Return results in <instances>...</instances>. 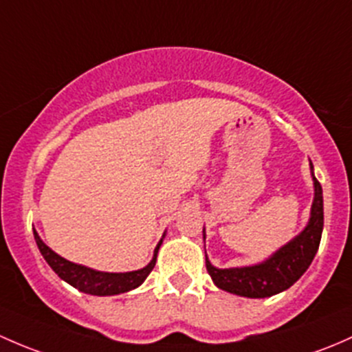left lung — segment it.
I'll list each match as a JSON object with an SVG mask.
<instances>
[{"label": "left lung", "instance_id": "obj_1", "mask_svg": "<svg viewBox=\"0 0 352 352\" xmlns=\"http://www.w3.org/2000/svg\"><path fill=\"white\" fill-rule=\"evenodd\" d=\"M315 198L311 205V215L305 230L281 248L273 257L263 264L234 270H217L206 259V271L213 283L220 289L248 298H264L276 295L289 288L309 270L310 263L317 254L324 229V198L322 186L314 177Z\"/></svg>", "mask_w": 352, "mask_h": 352}]
</instances>
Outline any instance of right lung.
<instances>
[{
  "label": "right lung",
  "instance_id": "right-lung-1",
  "mask_svg": "<svg viewBox=\"0 0 352 352\" xmlns=\"http://www.w3.org/2000/svg\"><path fill=\"white\" fill-rule=\"evenodd\" d=\"M34 235L43 259H45L47 263H49V266L59 274V278H63V280L67 281L69 285L78 288L79 292L89 293V295H96V296L118 295V293L130 292V289L142 285L144 280L151 274V271L154 270L155 259H157L159 245H161L162 242V241L159 242L157 248H155L154 259H152L146 267H142V270L132 271V273H101V271L89 270V267L79 266V264H74L71 263V261L64 259V257L56 254L52 249L47 248L35 230H34Z\"/></svg>",
  "mask_w": 352,
  "mask_h": 352
}]
</instances>
